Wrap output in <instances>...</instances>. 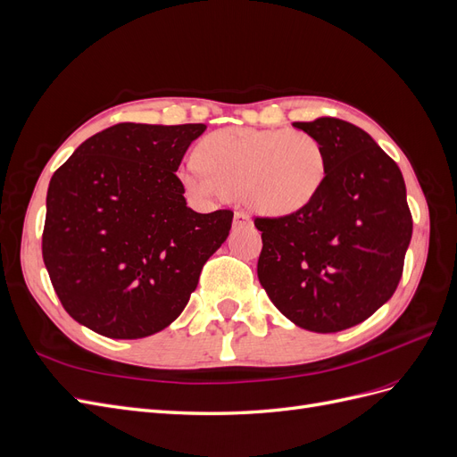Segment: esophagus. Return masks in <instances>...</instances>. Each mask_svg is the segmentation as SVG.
I'll list each match as a JSON object with an SVG mask.
<instances>
[{"mask_svg":"<svg viewBox=\"0 0 457 457\" xmlns=\"http://www.w3.org/2000/svg\"><path fill=\"white\" fill-rule=\"evenodd\" d=\"M247 223H252L250 215L244 213V212L234 213V227H242V225H247Z\"/></svg>","mask_w":457,"mask_h":457,"instance_id":"1","label":"esophagus"}]
</instances>
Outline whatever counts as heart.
Wrapping results in <instances>:
<instances>
[{
    "label": "heart",
    "instance_id": "heart-1",
    "mask_svg": "<svg viewBox=\"0 0 457 457\" xmlns=\"http://www.w3.org/2000/svg\"><path fill=\"white\" fill-rule=\"evenodd\" d=\"M196 160L198 165L179 171L188 195L202 200L240 195L250 210L267 217L305 210L326 179L322 145L295 129H217L200 141Z\"/></svg>",
    "mask_w": 457,
    "mask_h": 457
}]
</instances>
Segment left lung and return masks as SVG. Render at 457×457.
I'll list each match as a JSON object with an SVG mask.
<instances>
[{"mask_svg":"<svg viewBox=\"0 0 457 457\" xmlns=\"http://www.w3.org/2000/svg\"><path fill=\"white\" fill-rule=\"evenodd\" d=\"M326 156L318 196L294 215L255 219L257 276L295 326L334 334L364 322L391 299L411 240L398 165L371 137L337 118L294 121Z\"/></svg>","mask_w":457,"mask_h":457,"instance_id":"1","label":"left lung"}]
</instances>
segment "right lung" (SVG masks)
Masks as SVG:
<instances>
[{"instance_id": "right-lung-1", "label": "right lung", "mask_w": 457, "mask_h": 457, "mask_svg": "<svg viewBox=\"0 0 457 457\" xmlns=\"http://www.w3.org/2000/svg\"><path fill=\"white\" fill-rule=\"evenodd\" d=\"M204 131V123H118L53 173L41 250L54 292L81 326L141 339L187 307L234 215L190 210L175 175Z\"/></svg>"}]
</instances>
